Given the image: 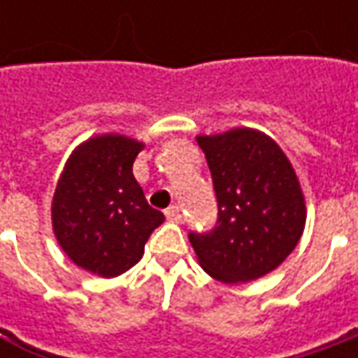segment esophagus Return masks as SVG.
I'll use <instances>...</instances> for the list:
<instances>
[{"instance_id":"obj_1","label":"esophagus","mask_w":358,"mask_h":358,"mask_svg":"<svg viewBox=\"0 0 358 358\" xmlns=\"http://www.w3.org/2000/svg\"><path fill=\"white\" fill-rule=\"evenodd\" d=\"M165 215H167V219H169V221H173V223H181V221H183V213H181V207H177V205L169 207V209L165 211Z\"/></svg>"}]
</instances>
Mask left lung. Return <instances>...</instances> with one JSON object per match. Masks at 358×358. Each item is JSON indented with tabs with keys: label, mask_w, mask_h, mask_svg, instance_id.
<instances>
[{
	"label": "left lung",
	"mask_w": 358,
	"mask_h": 358,
	"mask_svg": "<svg viewBox=\"0 0 358 358\" xmlns=\"http://www.w3.org/2000/svg\"><path fill=\"white\" fill-rule=\"evenodd\" d=\"M217 223L191 231L201 267L221 282H247L277 268L296 247L305 227V199L281 147L265 133L233 129L203 135Z\"/></svg>",
	"instance_id": "1"
}]
</instances>
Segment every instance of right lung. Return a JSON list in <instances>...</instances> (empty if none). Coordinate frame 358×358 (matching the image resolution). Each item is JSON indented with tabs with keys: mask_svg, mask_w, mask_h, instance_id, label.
<instances>
[{
	"mask_svg": "<svg viewBox=\"0 0 358 358\" xmlns=\"http://www.w3.org/2000/svg\"><path fill=\"white\" fill-rule=\"evenodd\" d=\"M143 143L123 135H101L69 157L53 195V231L77 267L117 277L145 251L151 233L165 221L133 177Z\"/></svg>",
	"mask_w": 358,
	"mask_h": 358,
	"instance_id": "1",
	"label": "right lung"
}]
</instances>
